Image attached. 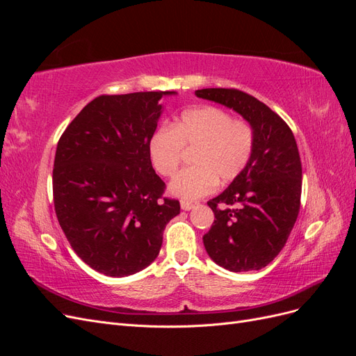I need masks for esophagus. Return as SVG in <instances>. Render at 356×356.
Wrapping results in <instances>:
<instances>
[{
  "label": "esophagus",
  "instance_id": "obj_1",
  "mask_svg": "<svg viewBox=\"0 0 356 356\" xmlns=\"http://www.w3.org/2000/svg\"><path fill=\"white\" fill-rule=\"evenodd\" d=\"M193 208H195V203L187 202V200H181V209L182 211H190Z\"/></svg>",
  "mask_w": 356,
  "mask_h": 356
}]
</instances>
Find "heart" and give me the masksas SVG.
I'll return each instance as SVG.
<instances>
[{
	"label": "heart",
	"mask_w": 356,
	"mask_h": 356,
	"mask_svg": "<svg viewBox=\"0 0 356 356\" xmlns=\"http://www.w3.org/2000/svg\"><path fill=\"white\" fill-rule=\"evenodd\" d=\"M255 135L245 120H233L229 111L204 105L182 113L169 126L159 127L148 139V156L163 177L177 172L182 148H196L193 168L182 169L169 184L172 196L196 200L211 195L218 181L227 184L246 169L254 153Z\"/></svg>",
	"instance_id": "b5f03b06"
}]
</instances>
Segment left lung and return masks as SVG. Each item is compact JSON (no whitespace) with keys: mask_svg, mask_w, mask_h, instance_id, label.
<instances>
[{"mask_svg":"<svg viewBox=\"0 0 356 356\" xmlns=\"http://www.w3.org/2000/svg\"><path fill=\"white\" fill-rule=\"evenodd\" d=\"M196 96L239 113L255 135L246 169L208 202L215 220L203 236L204 250L230 272L260 270L281 252L298 217L301 161L296 138L275 111L242 90L202 89Z\"/></svg>","mask_w":356,"mask_h":356,"instance_id":"8db88e82","label":"left lung"}]
</instances>
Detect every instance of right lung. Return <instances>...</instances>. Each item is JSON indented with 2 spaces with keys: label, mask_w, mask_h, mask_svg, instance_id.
Masks as SVG:
<instances>
[{
  "label": "right lung",
  "mask_w": 356,
  "mask_h": 356,
  "mask_svg": "<svg viewBox=\"0 0 356 356\" xmlns=\"http://www.w3.org/2000/svg\"><path fill=\"white\" fill-rule=\"evenodd\" d=\"M177 92L102 95L62 134L53 168L56 217L70 245L93 270L134 275L160 252L179 202L163 197L165 182L148 156L161 96Z\"/></svg>",
  "instance_id": "obj_1"
}]
</instances>
